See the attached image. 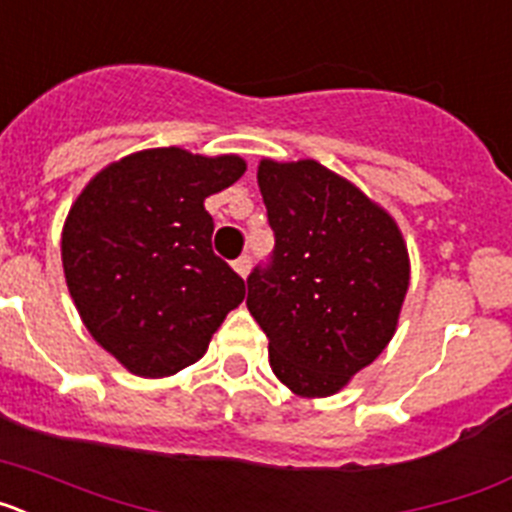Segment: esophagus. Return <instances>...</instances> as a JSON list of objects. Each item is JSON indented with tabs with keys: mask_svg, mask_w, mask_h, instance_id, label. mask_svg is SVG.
<instances>
[{
	"mask_svg": "<svg viewBox=\"0 0 512 512\" xmlns=\"http://www.w3.org/2000/svg\"><path fill=\"white\" fill-rule=\"evenodd\" d=\"M233 269L241 274V277H246L248 269H251V256H241V259L233 261Z\"/></svg>",
	"mask_w": 512,
	"mask_h": 512,
	"instance_id": "esophagus-1",
	"label": "esophagus"
}]
</instances>
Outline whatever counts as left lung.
I'll list each match as a JSON object with an SVG mask.
<instances>
[{
    "instance_id": "obj_1",
    "label": "left lung",
    "mask_w": 512,
    "mask_h": 512,
    "mask_svg": "<svg viewBox=\"0 0 512 512\" xmlns=\"http://www.w3.org/2000/svg\"><path fill=\"white\" fill-rule=\"evenodd\" d=\"M274 253L248 282L269 364L300 397L336 395L392 341L408 295V246L392 215L305 158L259 164Z\"/></svg>"
}]
</instances>
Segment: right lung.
<instances>
[{
	"instance_id": "obj_1",
	"label": "right lung",
	"mask_w": 512,
	"mask_h": 512,
	"mask_svg": "<svg viewBox=\"0 0 512 512\" xmlns=\"http://www.w3.org/2000/svg\"><path fill=\"white\" fill-rule=\"evenodd\" d=\"M243 171L241 156L148 148L104 166L71 205L61 233L71 300L128 372H182L246 297V282L212 253L205 210Z\"/></svg>"
}]
</instances>
